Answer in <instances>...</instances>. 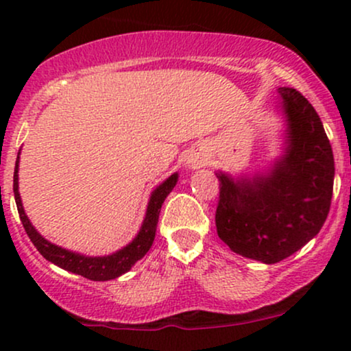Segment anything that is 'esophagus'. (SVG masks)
<instances>
[{
    "label": "esophagus",
    "instance_id": "obj_1",
    "mask_svg": "<svg viewBox=\"0 0 351 351\" xmlns=\"http://www.w3.org/2000/svg\"><path fill=\"white\" fill-rule=\"evenodd\" d=\"M204 163V158L199 155H189L186 158V165L189 168H198Z\"/></svg>",
    "mask_w": 351,
    "mask_h": 351
}]
</instances>
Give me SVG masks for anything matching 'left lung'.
<instances>
[{"instance_id": "left-lung-1", "label": "left lung", "mask_w": 351, "mask_h": 351, "mask_svg": "<svg viewBox=\"0 0 351 351\" xmlns=\"http://www.w3.org/2000/svg\"><path fill=\"white\" fill-rule=\"evenodd\" d=\"M284 119L279 156L252 175L215 171L217 236L232 252L263 264L292 256L318 234L330 211L335 162L322 120L292 87L277 88Z\"/></svg>"}]
</instances>
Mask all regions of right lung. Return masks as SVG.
I'll list each match as a JSON object with an SVG mask.
<instances>
[{
  "label": "right lung",
  "mask_w": 351,
  "mask_h": 351,
  "mask_svg": "<svg viewBox=\"0 0 351 351\" xmlns=\"http://www.w3.org/2000/svg\"><path fill=\"white\" fill-rule=\"evenodd\" d=\"M19 153L18 158H16L13 180L16 206H18L19 217H21L24 229H26V234L29 236L31 241H33L36 249H38V251L43 254V257H46L49 263L56 264L58 267L64 269V271L79 274V276L86 277V279L112 280L130 271L135 265V263H138L145 254L150 251L153 239H155L160 209H162L163 201L167 199L168 195H170L171 189L175 188L176 181H178V173H173L171 176H168L163 183H160L158 186L150 193V199H148L143 223L142 226H140V231L136 232V236L130 241V243L123 245L119 251L108 254V256H86V254L69 251V249L60 247V245L51 243L46 237L39 234L38 229L33 226V223H31L29 217H27L26 211H24L21 196H19Z\"/></svg>",
  "instance_id": "right-lung-1"
}]
</instances>
